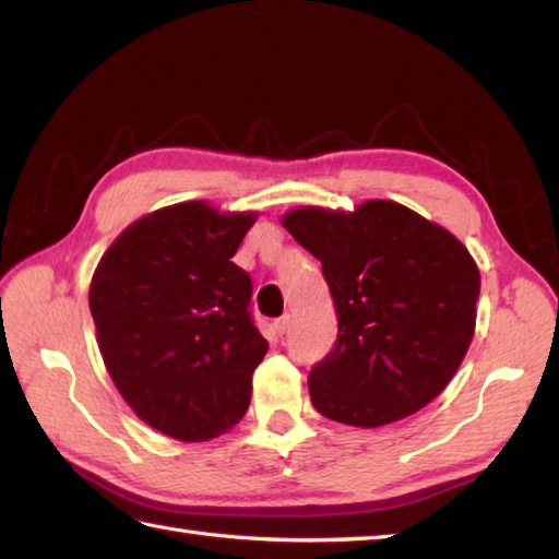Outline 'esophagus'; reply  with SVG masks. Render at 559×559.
<instances>
[{"mask_svg":"<svg viewBox=\"0 0 559 559\" xmlns=\"http://www.w3.org/2000/svg\"><path fill=\"white\" fill-rule=\"evenodd\" d=\"M290 324H293L290 314H283L281 319H276V322H273V329H276V334H278V336H283V334H286V331L290 329Z\"/></svg>","mask_w":559,"mask_h":559,"instance_id":"34e87169","label":"esophagus"}]
</instances>
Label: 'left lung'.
I'll use <instances>...</instances> for the list:
<instances>
[{
	"label": "left lung",
	"instance_id": "obj_1",
	"mask_svg": "<svg viewBox=\"0 0 559 559\" xmlns=\"http://www.w3.org/2000/svg\"><path fill=\"white\" fill-rule=\"evenodd\" d=\"M281 225L322 261L338 317L334 350L310 372L312 406L382 427L442 394L476 334L480 271L466 245L389 199L300 206Z\"/></svg>",
	"mask_w": 559,
	"mask_h": 559
}]
</instances>
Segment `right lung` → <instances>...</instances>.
Segmentation results:
<instances>
[{"label":"right lung","instance_id":"right-lung-1","mask_svg":"<svg viewBox=\"0 0 559 559\" xmlns=\"http://www.w3.org/2000/svg\"><path fill=\"white\" fill-rule=\"evenodd\" d=\"M257 211L182 201L141 216L105 249L88 307L105 370L136 418L180 442L242 420L269 350L233 264Z\"/></svg>","mask_w":559,"mask_h":559}]
</instances>
